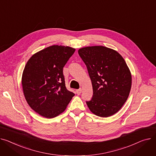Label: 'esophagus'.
Masks as SVG:
<instances>
[{"instance_id":"1","label":"esophagus","mask_w":156,"mask_h":156,"mask_svg":"<svg viewBox=\"0 0 156 156\" xmlns=\"http://www.w3.org/2000/svg\"><path fill=\"white\" fill-rule=\"evenodd\" d=\"M82 92V89H77L76 90V93L78 94V95H80V93Z\"/></svg>"}]
</instances>
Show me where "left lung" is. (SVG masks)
<instances>
[{"label":"left lung","instance_id":"left-lung-1","mask_svg":"<svg viewBox=\"0 0 156 156\" xmlns=\"http://www.w3.org/2000/svg\"><path fill=\"white\" fill-rule=\"evenodd\" d=\"M78 53L87 69L93 95L86 101L90 112L110 116L122 108L129 96L132 76L123 58L103 46L82 48Z\"/></svg>","mask_w":156,"mask_h":156}]
</instances>
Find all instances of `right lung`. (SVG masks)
<instances>
[{"label": "right lung", "instance_id": "right-lung-1", "mask_svg": "<svg viewBox=\"0 0 156 156\" xmlns=\"http://www.w3.org/2000/svg\"><path fill=\"white\" fill-rule=\"evenodd\" d=\"M69 47L53 45L27 61L22 76L27 103L41 116L51 118L65 111L74 93L66 87L63 68L75 52Z\"/></svg>", "mask_w": 156, "mask_h": 156}]
</instances>
